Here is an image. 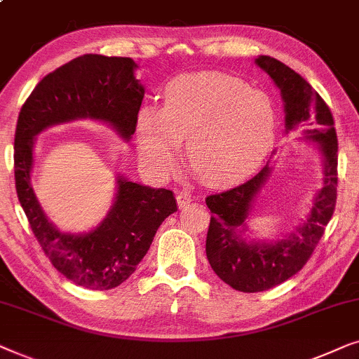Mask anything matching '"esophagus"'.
<instances>
[{
  "label": "esophagus",
  "mask_w": 359,
  "mask_h": 359,
  "mask_svg": "<svg viewBox=\"0 0 359 359\" xmlns=\"http://www.w3.org/2000/svg\"><path fill=\"white\" fill-rule=\"evenodd\" d=\"M193 199H194V198H193V196H191L189 193H180L178 196H176V201H178V208H180V209L186 208V205H188Z\"/></svg>",
  "instance_id": "1"
}]
</instances>
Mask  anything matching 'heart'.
Returning <instances> with one entry per match:
<instances>
[{"label":"heart","mask_w":359,"mask_h":359,"mask_svg":"<svg viewBox=\"0 0 359 359\" xmlns=\"http://www.w3.org/2000/svg\"><path fill=\"white\" fill-rule=\"evenodd\" d=\"M276 112L268 95L238 78L184 73L163 88V104L142 106L135 137L142 165L155 178L173 175L183 140L205 184L230 186L253 173L271 149Z\"/></svg>","instance_id":"heart-1"}]
</instances>
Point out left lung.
Instances as JSON below:
<instances>
[{"instance_id": "1", "label": "left lung", "mask_w": 359, "mask_h": 359, "mask_svg": "<svg viewBox=\"0 0 359 359\" xmlns=\"http://www.w3.org/2000/svg\"><path fill=\"white\" fill-rule=\"evenodd\" d=\"M257 63L281 90L287 130L299 124L311 126L307 137L318 142L325 160V178L306 222L274 243H248L240 237V232L247 230L252 201L269 176V165L247 183L205 198L212 214L205 238L209 264L225 284L242 292L268 291L301 271L330 222L338 188V139L330 107L299 73L276 58L262 55Z\"/></svg>"}]
</instances>
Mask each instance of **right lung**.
Segmentation results:
<instances>
[{
  "mask_svg": "<svg viewBox=\"0 0 359 359\" xmlns=\"http://www.w3.org/2000/svg\"><path fill=\"white\" fill-rule=\"evenodd\" d=\"M129 57L96 53L73 58L43 76L21 107L14 134L18 199L46 257L63 276L93 291L117 287L149 252L161 222L178 210L175 193L119 178L116 203L100 227L62 233L48 222L31 184L34 139L47 127L73 119H100L130 139L144 86Z\"/></svg>",
  "mask_w": 359,
  "mask_h": 359,
  "instance_id": "add662e5",
  "label": "right lung"
}]
</instances>
